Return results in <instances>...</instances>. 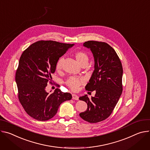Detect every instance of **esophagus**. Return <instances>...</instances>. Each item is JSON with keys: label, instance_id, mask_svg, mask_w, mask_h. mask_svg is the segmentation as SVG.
Masks as SVG:
<instances>
[{"label": "esophagus", "instance_id": "34e87169", "mask_svg": "<svg viewBox=\"0 0 150 150\" xmlns=\"http://www.w3.org/2000/svg\"><path fill=\"white\" fill-rule=\"evenodd\" d=\"M72 99H74V100H78L79 99V96L76 95V94H73L72 95Z\"/></svg>", "mask_w": 150, "mask_h": 150}]
</instances>
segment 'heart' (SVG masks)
<instances>
[{
    "instance_id": "heart-1",
    "label": "heart",
    "mask_w": 150,
    "mask_h": 150,
    "mask_svg": "<svg viewBox=\"0 0 150 150\" xmlns=\"http://www.w3.org/2000/svg\"><path fill=\"white\" fill-rule=\"evenodd\" d=\"M75 57L80 65H81L85 62H88L89 58L88 55L81 51H79L76 52ZM63 62V58H60L57 61L55 65V69L57 71H59L62 69V65ZM82 80L77 77H71L68 80L66 81V85L69 88H70L72 91H76L77 90L79 86L81 84Z\"/></svg>"
}]
</instances>
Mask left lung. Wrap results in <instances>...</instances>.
<instances>
[{
  "label": "left lung",
  "mask_w": 150,
  "mask_h": 150,
  "mask_svg": "<svg viewBox=\"0 0 150 150\" xmlns=\"http://www.w3.org/2000/svg\"><path fill=\"white\" fill-rule=\"evenodd\" d=\"M83 46L89 48L94 58V71L85 89L95 91L94 97L87 95L80 96L86 102L88 108L80 113L84 120L95 123L107 119L118 103L122 95L123 68L114 49L105 42L88 41Z\"/></svg>",
  "instance_id": "left-lung-1"
}]
</instances>
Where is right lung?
<instances>
[{
	"mask_svg": "<svg viewBox=\"0 0 150 150\" xmlns=\"http://www.w3.org/2000/svg\"><path fill=\"white\" fill-rule=\"evenodd\" d=\"M74 44L52 40L38 41L22 54L15 74L18 98L25 112L39 121L51 119L61 104L70 100L72 95L58 88L50 94L46 91L47 82L55 71V65Z\"/></svg>",
	"mask_w": 150,
	"mask_h": 150,
	"instance_id": "obj_1",
	"label": "right lung"
}]
</instances>
